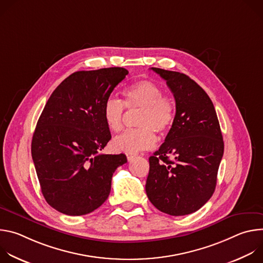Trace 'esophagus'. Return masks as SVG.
<instances>
[{"label":"esophagus","mask_w":263,"mask_h":263,"mask_svg":"<svg viewBox=\"0 0 263 263\" xmlns=\"http://www.w3.org/2000/svg\"><path fill=\"white\" fill-rule=\"evenodd\" d=\"M137 155L136 154H132V153H128L127 154V159H128V161H131L132 159H134L135 157H136Z\"/></svg>","instance_id":"34e87169"}]
</instances>
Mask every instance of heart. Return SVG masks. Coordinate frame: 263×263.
Returning a JSON list of instances; mask_svg holds the SVG:
<instances>
[{"mask_svg":"<svg viewBox=\"0 0 263 263\" xmlns=\"http://www.w3.org/2000/svg\"><path fill=\"white\" fill-rule=\"evenodd\" d=\"M124 103L114 97L106 99L102 114L107 128L119 132L123 128V116L127 108H140L136 125L117 136L112 146L118 152L137 153L155 145L159 134H165L176 119V103L171 96L162 95V88L151 80H139L128 85L124 90Z\"/></svg>","mask_w":263,"mask_h":263,"instance_id":"b5f03b06","label":"heart"}]
</instances>
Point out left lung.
I'll return each mask as SVG.
<instances>
[{"instance_id": "left-lung-1", "label": "left lung", "mask_w": 263, "mask_h": 263, "mask_svg": "<svg viewBox=\"0 0 263 263\" xmlns=\"http://www.w3.org/2000/svg\"><path fill=\"white\" fill-rule=\"evenodd\" d=\"M166 81L176 101V119L158 151L148 158L145 193L170 215H186L204 206L214 193L223 154L214 106L189 76L151 67Z\"/></svg>"}]
</instances>
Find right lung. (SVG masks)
Wrapping results in <instances>:
<instances>
[{
    "instance_id": "add662e5",
    "label": "right lung",
    "mask_w": 263,
    "mask_h": 263,
    "mask_svg": "<svg viewBox=\"0 0 263 263\" xmlns=\"http://www.w3.org/2000/svg\"><path fill=\"white\" fill-rule=\"evenodd\" d=\"M124 67L80 70L64 79L37 122L31 153L48 204L67 215H83L108 198L125 154L100 153L111 139L102 109L125 79Z\"/></svg>"
}]
</instances>
